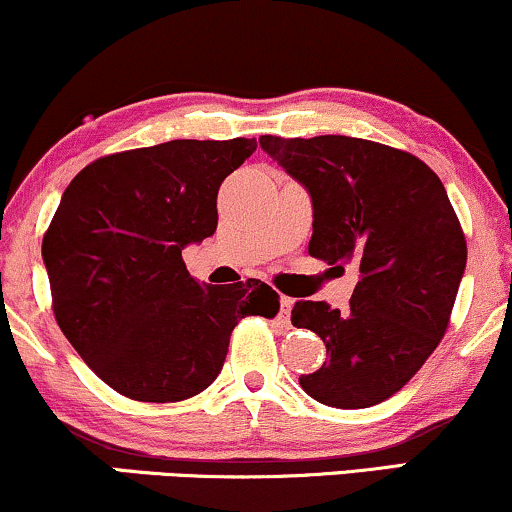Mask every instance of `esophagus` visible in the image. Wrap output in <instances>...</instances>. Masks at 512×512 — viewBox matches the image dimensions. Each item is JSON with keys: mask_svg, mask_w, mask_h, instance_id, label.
<instances>
[{"mask_svg": "<svg viewBox=\"0 0 512 512\" xmlns=\"http://www.w3.org/2000/svg\"><path fill=\"white\" fill-rule=\"evenodd\" d=\"M291 310H293V300L286 298V295H281V310H279V317L283 322H288V317H291Z\"/></svg>", "mask_w": 512, "mask_h": 512, "instance_id": "obj_1", "label": "esophagus"}]
</instances>
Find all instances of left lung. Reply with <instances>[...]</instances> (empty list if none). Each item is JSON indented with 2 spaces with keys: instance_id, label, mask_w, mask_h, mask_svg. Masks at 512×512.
Returning a JSON list of instances; mask_svg holds the SVG:
<instances>
[{
  "instance_id": "obj_1",
  "label": "left lung",
  "mask_w": 512,
  "mask_h": 512,
  "mask_svg": "<svg viewBox=\"0 0 512 512\" xmlns=\"http://www.w3.org/2000/svg\"><path fill=\"white\" fill-rule=\"evenodd\" d=\"M260 147L312 197L310 255L360 269L346 312L295 303L293 326L326 346L300 386L331 408L377 405L415 377L451 322L467 243L446 188L422 159L372 140L262 135Z\"/></svg>"
}]
</instances>
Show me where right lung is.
I'll list each match as a JSON object with an SVG mask.
<instances>
[{"label": "right lung", "mask_w": 512, "mask_h": 512, "mask_svg": "<svg viewBox=\"0 0 512 512\" xmlns=\"http://www.w3.org/2000/svg\"><path fill=\"white\" fill-rule=\"evenodd\" d=\"M255 150V140L233 138L116 152L85 166L61 195L42 238L54 317L121 396H197L219 377L240 319L279 312L267 283H197L181 257L217 231L221 181Z\"/></svg>", "instance_id": "right-lung-1"}]
</instances>
